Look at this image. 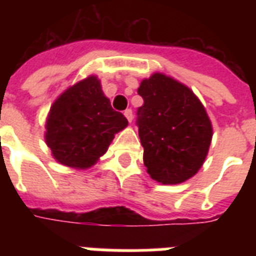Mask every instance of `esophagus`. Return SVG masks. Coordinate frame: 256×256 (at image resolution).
<instances>
[{"instance_id":"1","label":"esophagus","mask_w":256,"mask_h":256,"mask_svg":"<svg viewBox=\"0 0 256 256\" xmlns=\"http://www.w3.org/2000/svg\"><path fill=\"white\" fill-rule=\"evenodd\" d=\"M124 116L128 118V122H132V118H134V116H132V108H126V110H124Z\"/></svg>"}]
</instances>
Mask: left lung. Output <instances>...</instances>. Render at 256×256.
Listing matches in <instances>:
<instances>
[{"label": "left lung", "instance_id": "obj_1", "mask_svg": "<svg viewBox=\"0 0 256 256\" xmlns=\"http://www.w3.org/2000/svg\"><path fill=\"white\" fill-rule=\"evenodd\" d=\"M144 104L136 126L144 162L162 184L184 182L204 162L212 136L206 110L190 88L164 74H152L138 88Z\"/></svg>", "mask_w": 256, "mask_h": 256}]
</instances>
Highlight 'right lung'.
Instances as JSON below:
<instances>
[{"instance_id": "add662e5", "label": "right lung", "mask_w": 256, "mask_h": 256, "mask_svg": "<svg viewBox=\"0 0 256 256\" xmlns=\"http://www.w3.org/2000/svg\"><path fill=\"white\" fill-rule=\"evenodd\" d=\"M126 126V116L112 108L96 77H88L53 104L46 122V144L60 164L88 168Z\"/></svg>"}]
</instances>
